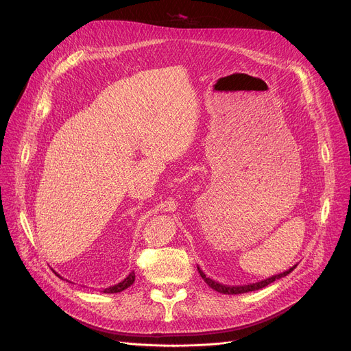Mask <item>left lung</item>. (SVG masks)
<instances>
[{
  "instance_id": "left-lung-1",
  "label": "left lung",
  "mask_w": 351,
  "mask_h": 351,
  "mask_svg": "<svg viewBox=\"0 0 351 351\" xmlns=\"http://www.w3.org/2000/svg\"><path fill=\"white\" fill-rule=\"evenodd\" d=\"M298 265H294L293 267H290L289 270L283 271V273H279V274H274L271 276V278L269 279H265V280H261V282H256V283H250V285H243V286H226V285H222V283H217L209 278H206V274L200 270V267L197 266V271L199 274L202 276V279H204L209 287H212L213 290L219 291V293H223V294H242V293H247V291H254V290H259V289H263L266 287L267 285L273 283L274 280H279L282 278H285V276H287L289 273H291L294 269H296Z\"/></svg>"
}]
</instances>
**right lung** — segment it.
Here are the masks:
<instances>
[{"instance_id": "right-lung-1", "label": "right lung", "mask_w": 351, "mask_h": 351, "mask_svg": "<svg viewBox=\"0 0 351 351\" xmlns=\"http://www.w3.org/2000/svg\"><path fill=\"white\" fill-rule=\"evenodd\" d=\"M53 273L57 274L58 278H61V276H60L57 271H53ZM61 279H62V278H61ZM134 282H135V271H131V273L128 274V278L123 279L121 283L114 285V286H110V287H106V289H104L102 291H104V293H119V291L128 289L131 285H134Z\"/></svg>"}]
</instances>
